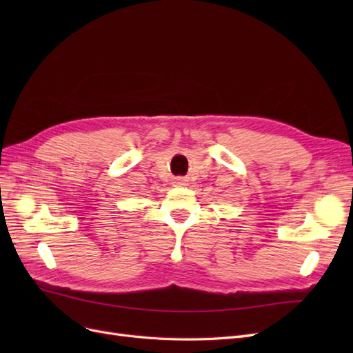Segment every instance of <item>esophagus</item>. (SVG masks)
Instances as JSON below:
<instances>
[{"label":"esophagus","instance_id":"esophagus-1","mask_svg":"<svg viewBox=\"0 0 353 353\" xmlns=\"http://www.w3.org/2000/svg\"><path fill=\"white\" fill-rule=\"evenodd\" d=\"M187 183H188V179H187V178H184V176H178V178H175V185H178V187L187 185Z\"/></svg>","mask_w":353,"mask_h":353}]
</instances>
